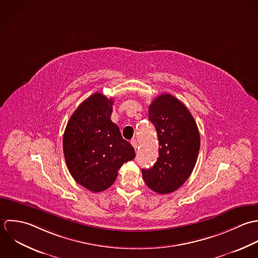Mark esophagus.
Returning <instances> with one entry per match:
<instances>
[{"mask_svg": "<svg viewBox=\"0 0 258 258\" xmlns=\"http://www.w3.org/2000/svg\"><path fill=\"white\" fill-rule=\"evenodd\" d=\"M131 144H132V146L134 147L135 150L138 149V142H137L136 140H132V141H131Z\"/></svg>", "mask_w": 258, "mask_h": 258, "instance_id": "obj_1", "label": "esophagus"}]
</instances>
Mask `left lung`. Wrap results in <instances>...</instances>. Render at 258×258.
Returning <instances> with one entry per match:
<instances>
[{"instance_id":"left-lung-1","label":"left lung","mask_w":258,"mask_h":258,"mask_svg":"<svg viewBox=\"0 0 258 258\" xmlns=\"http://www.w3.org/2000/svg\"><path fill=\"white\" fill-rule=\"evenodd\" d=\"M149 118L158 139V157L152 168L142 169L146 184L166 195L180 187L191 174L201 147V136L186 106L169 94L158 96L149 107Z\"/></svg>"}]
</instances>
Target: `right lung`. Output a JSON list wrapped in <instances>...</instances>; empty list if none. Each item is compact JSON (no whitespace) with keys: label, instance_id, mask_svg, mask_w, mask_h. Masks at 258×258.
<instances>
[{"label":"right lung","instance_id":"obj_1","mask_svg":"<svg viewBox=\"0 0 258 258\" xmlns=\"http://www.w3.org/2000/svg\"><path fill=\"white\" fill-rule=\"evenodd\" d=\"M112 99L96 93L72 114L62 139L67 166L74 179L93 192L108 188L120 166L135 158L132 145L110 120Z\"/></svg>","mask_w":258,"mask_h":258}]
</instances>
